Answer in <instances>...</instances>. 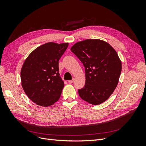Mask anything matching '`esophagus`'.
<instances>
[{
  "label": "esophagus",
  "instance_id": "obj_1",
  "mask_svg": "<svg viewBox=\"0 0 146 146\" xmlns=\"http://www.w3.org/2000/svg\"><path fill=\"white\" fill-rule=\"evenodd\" d=\"M73 82H74V79H72V80H69V81H68V83H70V84H71V83H73Z\"/></svg>",
  "mask_w": 146,
  "mask_h": 146
}]
</instances>
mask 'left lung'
<instances>
[{
    "mask_svg": "<svg viewBox=\"0 0 146 146\" xmlns=\"http://www.w3.org/2000/svg\"><path fill=\"white\" fill-rule=\"evenodd\" d=\"M85 68V85L78 94L92 105L107 100L117 85L121 61L113 47L101 39H87L70 48Z\"/></svg>",
    "mask_w": 146,
    "mask_h": 146,
    "instance_id": "1",
    "label": "left lung"
}]
</instances>
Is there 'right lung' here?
Masks as SVG:
<instances>
[{"instance_id":"obj_1","label":"right lung","mask_w":146,"mask_h":146,"mask_svg":"<svg viewBox=\"0 0 146 146\" xmlns=\"http://www.w3.org/2000/svg\"><path fill=\"white\" fill-rule=\"evenodd\" d=\"M68 45L47 42L35 48L25 59L21 70V85L36 105L47 107L59 100L64 84L60 77L58 61Z\"/></svg>"}]
</instances>
